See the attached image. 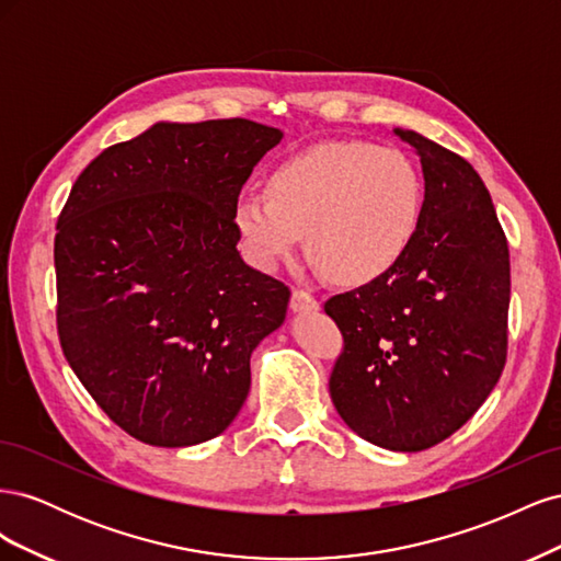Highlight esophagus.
Returning <instances> with one entry per match:
<instances>
[{"mask_svg": "<svg viewBox=\"0 0 561 561\" xmlns=\"http://www.w3.org/2000/svg\"><path fill=\"white\" fill-rule=\"evenodd\" d=\"M290 307H293V311H297V313H309V311H318L320 309V301L311 295V293H307V290H293V299H290Z\"/></svg>", "mask_w": 561, "mask_h": 561, "instance_id": "34e87169", "label": "esophagus"}]
</instances>
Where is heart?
Returning <instances> with one entry per match:
<instances>
[{"label": "heart", "mask_w": 561, "mask_h": 561, "mask_svg": "<svg viewBox=\"0 0 561 561\" xmlns=\"http://www.w3.org/2000/svg\"><path fill=\"white\" fill-rule=\"evenodd\" d=\"M266 192H245L233 225L262 268L293 260L309 239L322 268L369 283L393 268L421 225L423 186L412 161L369 142H322L280 161Z\"/></svg>", "instance_id": "b5f03b06"}]
</instances>
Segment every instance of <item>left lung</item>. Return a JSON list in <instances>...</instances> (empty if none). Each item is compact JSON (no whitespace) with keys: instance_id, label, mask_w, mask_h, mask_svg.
Returning <instances> with one entry per match:
<instances>
[{"instance_id":"8db88e82","label":"left lung","mask_w":561,"mask_h":561,"mask_svg":"<svg viewBox=\"0 0 561 561\" xmlns=\"http://www.w3.org/2000/svg\"><path fill=\"white\" fill-rule=\"evenodd\" d=\"M426 194L404 257L325 301L344 336L330 396L371 445L423 451L480 410L507 358L511 252L474 168L414 130Z\"/></svg>"}]
</instances>
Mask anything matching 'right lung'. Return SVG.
Masks as SVG:
<instances>
[{
	"mask_svg": "<svg viewBox=\"0 0 561 561\" xmlns=\"http://www.w3.org/2000/svg\"><path fill=\"white\" fill-rule=\"evenodd\" d=\"M278 128L248 118L157 124L77 178L54 245L58 339L118 428L151 447L222 433L250 390V353L290 287L236 250L233 206Z\"/></svg>",
	"mask_w": 561,
	"mask_h": 561,
	"instance_id": "1",
	"label": "right lung"
}]
</instances>
